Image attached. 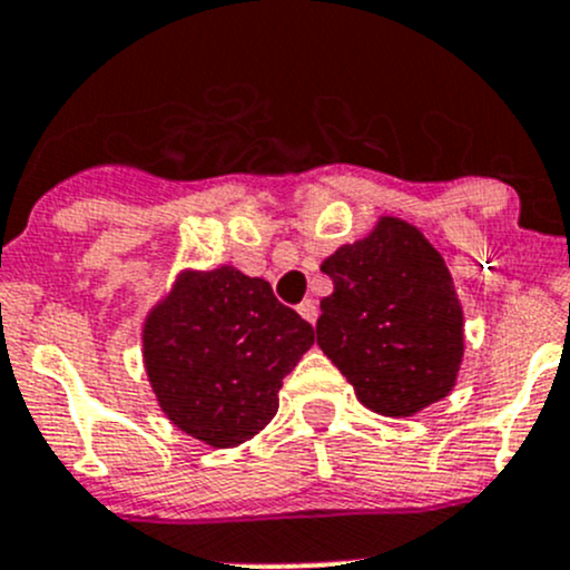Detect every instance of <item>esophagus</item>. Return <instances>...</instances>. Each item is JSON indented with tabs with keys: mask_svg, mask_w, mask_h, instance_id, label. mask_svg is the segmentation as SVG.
I'll use <instances>...</instances> for the list:
<instances>
[{
	"mask_svg": "<svg viewBox=\"0 0 570 570\" xmlns=\"http://www.w3.org/2000/svg\"><path fill=\"white\" fill-rule=\"evenodd\" d=\"M297 312H301V317H303V320L312 322V325H314V322H317L320 308H317V303H314V301H303L301 306H297Z\"/></svg>",
	"mask_w": 570,
	"mask_h": 570,
	"instance_id": "34e87169",
	"label": "esophagus"
}]
</instances>
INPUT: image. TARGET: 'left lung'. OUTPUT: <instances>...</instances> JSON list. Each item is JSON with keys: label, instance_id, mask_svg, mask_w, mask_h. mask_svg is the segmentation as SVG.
Masks as SVG:
<instances>
[{"label": "left lung", "instance_id": "8db88e82", "mask_svg": "<svg viewBox=\"0 0 570 570\" xmlns=\"http://www.w3.org/2000/svg\"><path fill=\"white\" fill-rule=\"evenodd\" d=\"M320 269L333 292L320 301L317 344L361 405L405 419L450 396L463 364V306L444 258L413 223L377 217Z\"/></svg>", "mask_w": 570, "mask_h": 570}]
</instances>
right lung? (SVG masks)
I'll return each instance as SVG.
<instances>
[{
    "mask_svg": "<svg viewBox=\"0 0 570 570\" xmlns=\"http://www.w3.org/2000/svg\"><path fill=\"white\" fill-rule=\"evenodd\" d=\"M314 327L264 278L232 264L181 269L142 322V366L181 433L232 450L278 413V392Z\"/></svg>",
    "mask_w": 570,
    "mask_h": 570,
    "instance_id": "add662e5",
    "label": "right lung"
}]
</instances>
